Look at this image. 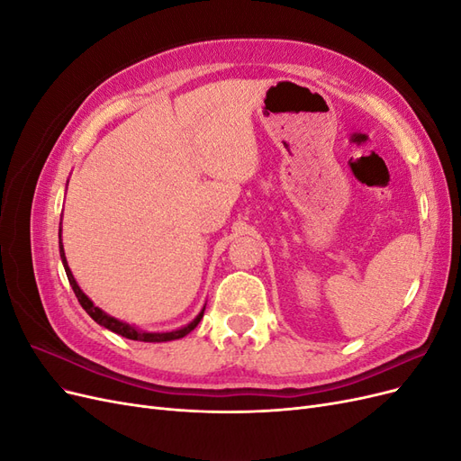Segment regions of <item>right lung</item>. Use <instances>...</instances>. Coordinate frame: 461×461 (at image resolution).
Masks as SVG:
<instances>
[{"label":"right lung","instance_id":"right-lung-1","mask_svg":"<svg viewBox=\"0 0 461 461\" xmlns=\"http://www.w3.org/2000/svg\"><path fill=\"white\" fill-rule=\"evenodd\" d=\"M59 256H61V261H63V267H65V273H67V278L68 283H71L75 294L80 302L82 308H85V312L95 321L97 325H102L105 329H109L111 332L115 334H121V337L124 339H131V340H140V342H169V340H176V339H183L186 337V334L190 330H194L198 327V323L203 317V312H205V305L202 308V312L194 317L188 325L180 327V329H175V330H165V332H149V330H142L138 329L136 325H131L127 323V321H121L117 317H111L109 313H105L104 310L97 308V305H94V302L85 294V292L80 290L78 283L75 281V276L71 273V269H68V263H67V258H65V249H63V242H61V229H59Z\"/></svg>","mask_w":461,"mask_h":461}]
</instances>
